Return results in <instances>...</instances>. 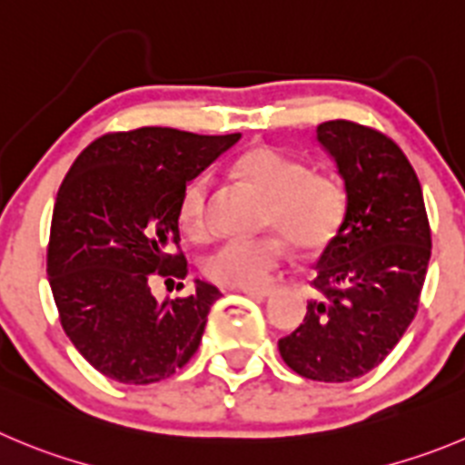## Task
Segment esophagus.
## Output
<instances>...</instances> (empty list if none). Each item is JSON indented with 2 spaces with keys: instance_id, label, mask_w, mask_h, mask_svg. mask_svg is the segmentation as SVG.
<instances>
[{
  "instance_id": "esophagus-1",
  "label": "esophagus",
  "mask_w": 465,
  "mask_h": 465,
  "mask_svg": "<svg viewBox=\"0 0 465 465\" xmlns=\"http://www.w3.org/2000/svg\"><path fill=\"white\" fill-rule=\"evenodd\" d=\"M238 292L247 293V296L252 298H268L275 289H272V286H238Z\"/></svg>"
}]
</instances>
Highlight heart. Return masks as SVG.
<instances>
[{
	"label": "heart",
	"instance_id": "heart-1",
	"mask_svg": "<svg viewBox=\"0 0 465 465\" xmlns=\"http://www.w3.org/2000/svg\"><path fill=\"white\" fill-rule=\"evenodd\" d=\"M238 179L266 199L263 224L277 229L302 252H314L331 241L344 218V188L328 173L310 172L302 160L275 149L254 146L233 164ZM211 179L199 173L181 193L179 223L188 236L199 238L208 229ZM286 257L277 236L254 241H224L203 262V272L224 286L263 284Z\"/></svg>",
	"mask_w": 465,
	"mask_h": 465
}]
</instances>
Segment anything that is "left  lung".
Here are the masks:
<instances>
[{
  "instance_id": "left-lung-1",
  "label": "left lung",
  "mask_w": 465,
  "mask_h": 465,
  "mask_svg": "<svg viewBox=\"0 0 465 465\" xmlns=\"http://www.w3.org/2000/svg\"><path fill=\"white\" fill-rule=\"evenodd\" d=\"M316 140L344 181L346 213L314 266L316 298L277 346L296 374L346 383L383 362L413 321L431 229L418 173L390 137L337 119Z\"/></svg>"
}]
</instances>
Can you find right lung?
I'll return each instance as SVG.
<instances>
[{
	"mask_svg": "<svg viewBox=\"0 0 465 465\" xmlns=\"http://www.w3.org/2000/svg\"><path fill=\"white\" fill-rule=\"evenodd\" d=\"M241 140L176 128H137L91 142L56 193L47 280L64 332L82 358L119 383L169 379L199 349L208 310L223 293L158 302L151 280H183L181 193ZM183 286V284H181Z\"/></svg>",
	"mask_w": 465,
	"mask_h": 465,
	"instance_id": "right-lung-1",
	"label": "right lung"
}]
</instances>
